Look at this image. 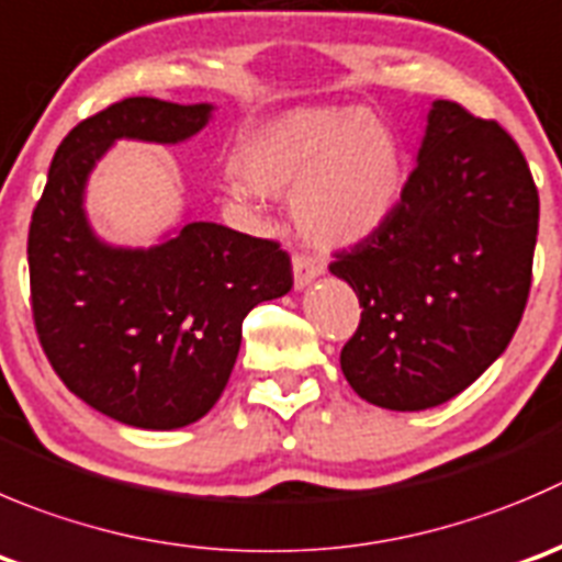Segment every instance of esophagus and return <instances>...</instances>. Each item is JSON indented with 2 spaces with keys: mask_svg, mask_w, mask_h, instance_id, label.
I'll return each mask as SVG.
<instances>
[{
  "mask_svg": "<svg viewBox=\"0 0 562 562\" xmlns=\"http://www.w3.org/2000/svg\"><path fill=\"white\" fill-rule=\"evenodd\" d=\"M321 271H324V266H321L313 255H304V252L293 255V285L296 288H307Z\"/></svg>",
  "mask_w": 562,
  "mask_h": 562,
  "instance_id": "esophagus-1",
  "label": "esophagus"
}]
</instances>
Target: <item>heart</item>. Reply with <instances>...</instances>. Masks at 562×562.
<instances>
[{"instance_id": "b5f03b06", "label": "heart", "mask_w": 562, "mask_h": 562, "mask_svg": "<svg viewBox=\"0 0 562 562\" xmlns=\"http://www.w3.org/2000/svg\"><path fill=\"white\" fill-rule=\"evenodd\" d=\"M249 181L291 194L299 233L318 247H348L392 216L403 187V156L381 117L359 109H293L266 125L244 159ZM238 200L252 187L233 183Z\"/></svg>"}]
</instances>
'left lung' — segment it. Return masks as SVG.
Listing matches in <instances>:
<instances>
[{
    "label": "left lung",
    "mask_w": 562,
    "mask_h": 562,
    "mask_svg": "<svg viewBox=\"0 0 562 562\" xmlns=\"http://www.w3.org/2000/svg\"><path fill=\"white\" fill-rule=\"evenodd\" d=\"M536 236L538 189L514 136L434 101L392 216L329 263L362 307L340 351L353 392L392 412L464 392L519 326Z\"/></svg>",
    "instance_id": "left-lung-1"
}]
</instances>
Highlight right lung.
I'll return each mask as SVG.
<instances>
[{
	"instance_id": "1",
	"label": "right lung",
	"mask_w": 562,
	"mask_h": 562,
	"mask_svg": "<svg viewBox=\"0 0 562 562\" xmlns=\"http://www.w3.org/2000/svg\"><path fill=\"white\" fill-rule=\"evenodd\" d=\"M211 103L125 98L68 131L32 211L30 293L37 340L74 395L134 428H183L220 401L252 307L293 288L271 238L189 222L150 249L106 247L81 209L114 139L172 145L198 134Z\"/></svg>"
}]
</instances>
